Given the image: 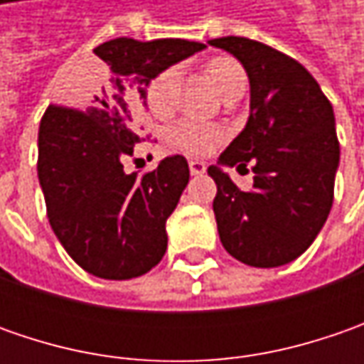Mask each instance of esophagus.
I'll use <instances>...</instances> for the list:
<instances>
[{"instance_id": "obj_1", "label": "esophagus", "mask_w": 364, "mask_h": 364, "mask_svg": "<svg viewBox=\"0 0 364 364\" xmlns=\"http://www.w3.org/2000/svg\"><path fill=\"white\" fill-rule=\"evenodd\" d=\"M188 166H190V174L192 176H200L206 172V164L200 160H190Z\"/></svg>"}]
</instances>
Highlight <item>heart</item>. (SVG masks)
<instances>
[{"mask_svg":"<svg viewBox=\"0 0 364 364\" xmlns=\"http://www.w3.org/2000/svg\"><path fill=\"white\" fill-rule=\"evenodd\" d=\"M206 73L220 97L229 91L232 85L245 82L243 66L229 56L213 58L206 66ZM144 99L151 115L168 117L176 109V101H178V68L174 66L164 68L151 78L147 82ZM223 139H225V132L220 127L194 119L178 121L168 132V144L178 151H184L190 156H206Z\"/></svg>","mask_w":364,"mask_h":364,"instance_id":"obj_1","label":"heart"}]
</instances>
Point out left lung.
<instances>
[{
    "mask_svg": "<svg viewBox=\"0 0 364 364\" xmlns=\"http://www.w3.org/2000/svg\"><path fill=\"white\" fill-rule=\"evenodd\" d=\"M243 64L251 113L218 166L213 203L223 247L251 267L286 265L314 243L334 200L341 146L334 111L298 60L241 36L208 40ZM252 164L254 188H236L223 165Z\"/></svg>",
    "mask_w": 364,
    "mask_h": 364,
    "instance_id": "left-lung-1",
    "label": "left lung"
}]
</instances>
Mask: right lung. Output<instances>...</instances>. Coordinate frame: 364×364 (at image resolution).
Instances as JSON below:
<instances>
[{
    "instance_id": "obj_1",
    "label": "right lung",
    "mask_w": 364,
    "mask_h": 364,
    "mask_svg": "<svg viewBox=\"0 0 364 364\" xmlns=\"http://www.w3.org/2000/svg\"><path fill=\"white\" fill-rule=\"evenodd\" d=\"M206 46L180 38H115L92 50L101 68L80 85L77 107L50 105L38 132V180L50 227L85 272L132 279L166 253V220L190 178L184 156L144 176L125 174L139 135L133 123L146 87L164 68Z\"/></svg>"
}]
</instances>
